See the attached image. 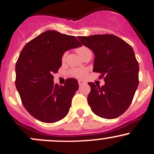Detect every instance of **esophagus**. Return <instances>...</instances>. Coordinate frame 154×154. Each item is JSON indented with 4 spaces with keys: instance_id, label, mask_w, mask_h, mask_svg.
I'll use <instances>...</instances> for the list:
<instances>
[{
    "instance_id": "obj_1",
    "label": "esophagus",
    "mask_w": 154,
    "mask_h": 154,
    "mask_svg": "<svg viewBox=\"0 0 154 154\" xmlns=\"http://www.w3.org/2000/svg\"><path fill=\"white\" fill-rule=\"evenodd\" d=\"M78 84H79V86H82V85H84V84H85V82L84 81L79 80V81H78Z\"/></svg>"
}]
</instances>
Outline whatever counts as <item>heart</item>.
<instances>
[{
	"label": "heart",
	"mask_w": 154,
	"mask_h": 154,
	"mask_svg": "<svg viewBox=\"0 0 154 154\" xmlns=\"http://www.w3.org/2000/svg\"><path fill=\"white\" fill-rule=\"evenodd\" d=\"M77 52L82 57H84L86 54L91 53V51L89 48L85 46H81L77 48ZM67 56V52H65L62 56V60L64 61L66 59ZM70 74L72 76L76 77V78H84L88 74V69L85 68H77V69H73L70 71Z\"/></svg>",
	"instance_id": "heart-1"
}]
</instances>
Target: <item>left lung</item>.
<instances>
[{"instance_id": "left-lung-1", "label": "left lung", "mask_w": 154, "mask_h": 154, "mask_svg": "<svg viewBox=\"0 0 154 154\" xmlns=\"http://www.w3.org/2000/svg\"><path fill=\"white\" fill-rule=\"evenodd\" d=\"M78 40L95 55L93 72L100 74L105 85L88 82V102L100 117L115 119L131 104L138 86L139 65L132 48L114 35L78 36Z\"/></svg>"}]
</instances>
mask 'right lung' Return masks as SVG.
<instances>
[{"label": "right lung", "mask_w": 154, "mask_h": 154, "mask_svg": "<svg viewBox=\"0 0 154 154\" xmlns=\"http://www.w3.org/2000/svg\"><path fill=\"white\" fill-rule=\"evenodd\" d=\"M82 46L75 36L48 30L24 45L16 63V87L22 104L33 117L54 123L67 115L79 85L68 78L54 84V74L61 66L66 51Z\"/></svg>", "instance_id": "1"}]
</instances>
